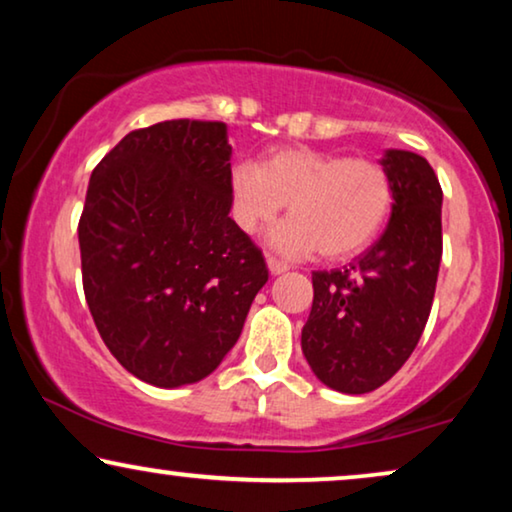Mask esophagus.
Segmentation results:
<instances>
[{
    "mask_svg": "<svg viewBox=\"0 0 512 512\" xmlns=\"http://www.w3.org/2000/svg\"><path fill=\"white\" fill-rule=\"evenodd\" d=\"M289 268H291L289 263L279 261V258H275V256H268V270H270V275H282V272H286Z\"/></svg>",
    "mask_w": 512,
    "mask_h": 512,
    "instance_id": "esophagus-1",
    "label": "esophagus"
}]
</instances>
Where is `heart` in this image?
Returning a JSON list of instances; mask_svg holds the SVG:
<instances>
[{
    "label": "heart",
    "mask_w": 512,
    "mask_h": 512,
    "mask_svg": "<svg viewBox=\"0 0 512 512\" xmlns=\"http://www.w3.org/2000/svg\"><path fill=\"white\" fill-rule=\"evenodd\" d=\"M235 221L258 233L289 205V221L275 228L268 244L291 258H349L382 233L394 191L382 165L310 149H284L261 165L242 163L233 172Z\"/></svg>",
    "instance_id": "heart-1"
}]
</instances>
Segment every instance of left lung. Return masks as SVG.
I'll use <instances>...</instances> for the list:
<instances>
[{
  "label": "left lung",
  "instance_id": "1",
  "mask_svg": "<svg viewBox=\"0 0 512 512\" xmlns=\"http://www.w3.org/2000/svg\"><path fill=\"white\" fill-rule=\"evenodd\" d=\"M391 219L373 247L342 270L312 272L303 326L312 373L342 394H368L391 380L422 338L443 256V188L426 158L389 149Z\"/></svg>",
  "mask_w": 512,
  "mask_h": 512
}]
</instances>
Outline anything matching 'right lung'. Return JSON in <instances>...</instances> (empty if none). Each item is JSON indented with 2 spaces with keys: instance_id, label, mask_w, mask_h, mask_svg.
Segmentation results:
<instances>
[{
  "instance_id": "right-lung-1",
  "label": "right lung",
  "mask_w": 512,
  "mask_h": 512,
  "mask_svg": "<svg viewBox=\"0 0 512 512\" xmlns=\"http://www.w3.org/2000/svg\"><path fill=\"white\" fill-rule=\"evenodd\" d=\"M230 153L226 123L179 118L128 132L90 177L83 293L109 352L153 387L214 373L268 282L228 216Z\"/></svg>"
}]
</instances>
